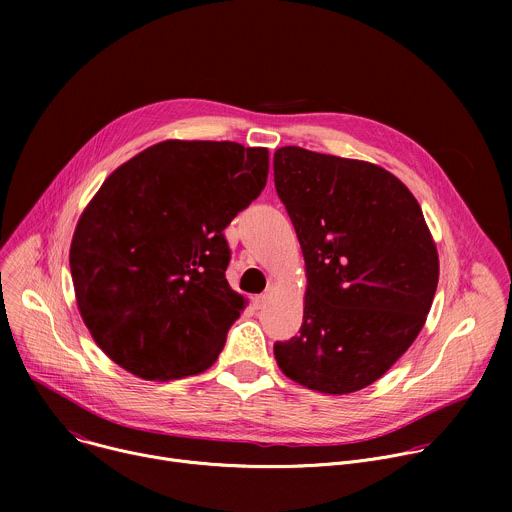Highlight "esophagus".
Returning <instances> with one entry per match:
<instances>
[{"label": "esophagus", "instance_id": "34e87169", "mask_svg": "<svg viewBox=\"0 0 512 512\" xmlns=\"http://www.w3.org/2000/svg\"><path fill=\"white\" fill-rule=\"evenodd\" d=\"M267 302H269V294H261V296H255V298H253V306H255L257 310H263V308L267 306Z\"/></svg>", "mask_w": 512, "mask_h": 512}]
</instances>
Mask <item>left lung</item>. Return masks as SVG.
<instances>
[{"label":"left lung","instance_id":"1","mask_svg":"<svg viewBox=\"0 0 512 512\" xmlns=\"http://www.w3.org/2000/svg\"><path fill=\"white\" fill-rule=\"evenodd\" d=\"M273 176L308 275L300 334L273 344L277 364L312 391L354 393L421 332L440 277L435 243L409 188L375 164L287 145Z\"/></svg>","mask_w":512,"mask_h":512}]
</instances>
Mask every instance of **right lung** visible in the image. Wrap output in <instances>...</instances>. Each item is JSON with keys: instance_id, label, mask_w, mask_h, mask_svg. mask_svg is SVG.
Listing matches in <instances>:
<instances>
[{"instance_id": "1", "label": "right lung", "mask_w": 512, "mask_h": 512, "mask_svg": "<svg viewBox=\"0 0 512 512\" xmlns=\"http://www.w3.org/2000/svg\"><path fill=\"white\" fill-rule=\"evenodd\" d=\"M269 154L170 139L119 166L70 245L81 316L99 348L148 381L206 371L245 308L225 229L265 188Z\"/></svg>"}]
</instances>
